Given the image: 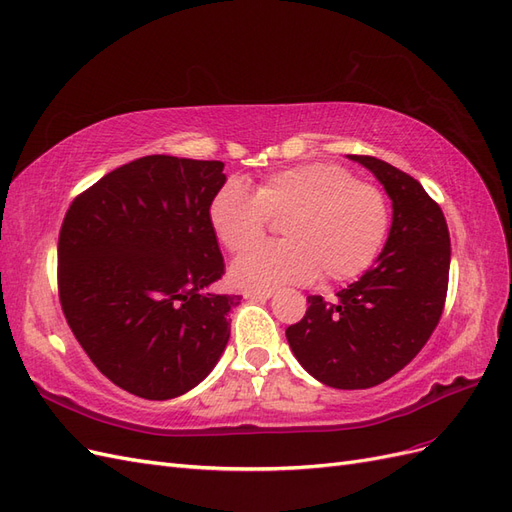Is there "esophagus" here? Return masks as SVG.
<instances>
[{
  "label": "esophagus",
  "instance_id": "obj_1",
  "mask_svg": "<svg viewBox=\"0 0 512 512\" xmlns=\"http://www.w3.org/2000/svg\"><path fill=\"white\" fill-rule=\"evenodd\" d=\"M245 299H256V301H267L273 297V290H245Z\"/></svg>",
  "mask_w": 512,
  "mask_h": 512
}]
</instances>
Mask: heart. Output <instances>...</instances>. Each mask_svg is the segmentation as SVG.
I'll return each mask as SVG.
<instances>
[{
  "instance_id": "obj_1",
  "label": "heart",
  "mask_w": 512,
  "mask_h": 512,
  "mask_svg": "<svg viewBox=\"0 0 512 512\" xmlns=\"http://www.w3.org/2000/svg\"><path fill=\"white\" fill-rule=\"evenodd\" d=\"M282 220L286 241L254 247L230 269L232 282L250 290L284 284L350 282L374 265L391 228L389 198L348 168L309 162L277 170L256 190L230 179L215 192L209 222L228 252L256 245L269 222Z\"/></svg>"
}]
</instances>
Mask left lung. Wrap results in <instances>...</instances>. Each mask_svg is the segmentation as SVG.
Returning a JSON list of instances; mask_svg holds the SVG:
<instances>
[{"label": "left lung", "instance_id": "obj_1", "mask_svg": "<svg viewBox=\"0 0 512 512\" xmlns=\"http://www.w3.org/2000/svg\"><path fill=\"white\" fill-rule=\"evenodd\" d=\"M369 168L393 200V224L378 258L335 301L307 297V312L286 329L307 374L333 389H369L395 376L438 327L451 267V237L440 205L404 170L371 156Z\"/></svg>", "mask_w": 512, "mask_h": 512}]
</instances>
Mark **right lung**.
<instances>
[{
    "label": "right lung",
    "instance_id": "1",
    "mask_svg": "<svg viewBox=\"0 0 512 512\" xmlns=\"http://www.w3.org/2000/svg\"><path fill=\"white\" fill-rule=\"evenodd\" d=\"M218 160L145 156L72 200L57 245L64 316L102 374L143 399L203 382L228 344L235 294H215L224 258L209 205Z\"/></svg>",
    "mask_w": 512,
    "mask_h": 512
}]
</instances>
